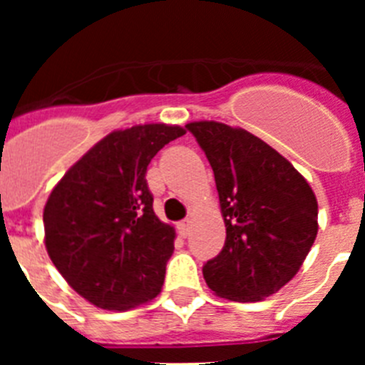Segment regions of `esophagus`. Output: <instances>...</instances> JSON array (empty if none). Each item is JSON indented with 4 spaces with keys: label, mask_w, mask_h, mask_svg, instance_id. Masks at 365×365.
Wrapping results in <instances>:
<instances>
[{
    "label": "esophagus",
    "mask_w": 365,
    "mask_h": 365,
    "mask_svg": "<svg viewBox=\"0 0 365 365\" xmlns=\"http://www.w3.org/2000/svg\"><path fill=\"white\" fill-rule=\"evenodd\" d=\"M190 227H192V221H190V219H182V221L177 225V230H179V234L182 235V237H186V235L190 234Z\"/></svg>",
    "instance_id": "34e87169"
}]
</instances>
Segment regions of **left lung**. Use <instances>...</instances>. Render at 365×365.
<instances>
[{
    "mask_svg": "<svg viewBox=\"0 0 365 365\" xmlns=\"http://www.w3.org/2000/svg\"><path fill=\"white\" fill-rule=\"evenodd\" d=\"M214 170L227 240L202 267L221 298L259 302L294 278L318 234L309 182L256 135L221 122H190Z\"/></svg>",
    "mask_w": 365,
    "mask_h": 365,
    "instance_id": "obj_1",
    "label": "left lung"
}]
</instances>
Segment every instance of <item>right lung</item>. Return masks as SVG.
<instances>
[{
	"instance_id": "right-lung-1",
	"label": "right lung",
	"mask_w": 365,
	"mask_h": 365,
	"mask_svg": "<svg viewBox=\"0 0 365 365\" xmlns=\"http://www.w3.org/2000/svg\"><path fill=\"white\" fill-rule=\"evenodd\" d=\"M179 125L113 131L83 155L51 192L43 210L51 261L82 298L125 311L159 294L175 230L153 212L148 164Z\"/></svg>"
}]
</instances>
